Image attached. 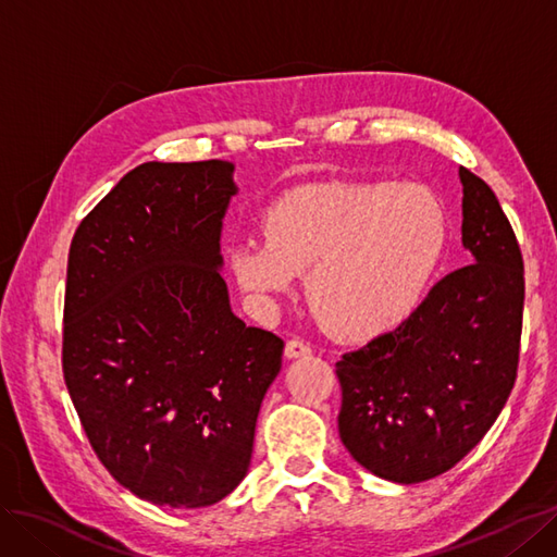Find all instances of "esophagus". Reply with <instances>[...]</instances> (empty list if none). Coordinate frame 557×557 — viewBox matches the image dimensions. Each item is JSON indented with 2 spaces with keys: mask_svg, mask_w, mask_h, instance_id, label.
<instances>
[{
  "mask_svg": "<svg viewBox=\"0 0 557 557\" xmlns=\"http://www.w3.org/2000/svg\"><path fill=\"white\" fill-rule=\"evenodd\" d=\"M309 352H311V348H309L305 342H299V339H290L288 344H285L283 356L288 358V360H297V358H307Z\"/></svg>",
  "mask_w": 557,
  "mask_h": 557,
  "instance_id": "1",
  "label": "esophagus"
}]
</instances>
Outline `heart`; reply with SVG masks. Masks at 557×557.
<instances>
[{
	"label": "heart",
	"mask_w": 557,
	"mask_h": 557,
	"mask_svg": "<svg viewBox=\"0 0 557 557\" xmlns=\"http://www.w3.org/2000/svg\"><path fill=\"white\" fill-rule=\"evenodd\" d=\"M260 225L264 239L234 242L230 274L258 311L307 295L323 323L350 342L399 327L440 269L448 221L442 201L420 185L330 181L278 195Z\"/></svg>",
	"instance_id": "1"
}]
</instances>
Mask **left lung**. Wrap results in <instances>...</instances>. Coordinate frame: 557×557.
I'll use <instances>...</instances> for the list:
<instances>
[{
  "instance_id": "8db88e82",
  "label": "left lung",
  "mask_w": 557,
  "mask_h": 557,
  "mask_svg": "<svg viewBox=\"0 0 557 557\" xmlns=\"http://www.w3.org/2000/svg\"><path fill=\"white\" fill-rule=\"evenodd\" d=\"M471 262L434 285L404 323L336 362L339 436L393 483L444 474L493 428L518 369L522 256L491 185L460 166Z\"/></svg>"
}]
</instances>
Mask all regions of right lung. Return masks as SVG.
<instances>
[{
	"mask_svg": "<svg viewBox=\"0 0 557 557\" xmlns=\"http://www.w3.org/2000/svg\"><path fill=\"white\" fill-rule=\"evenodd\" d=\"M234 164L144 162L83 218L62 372L97 458L158 507L221 502L250 467L283 342L232 313L221 232Z\"/></svg>",
	"mask_w": 557,
	"mask_h": 557,
	"instance_id": "right-lung-1",
	"label": "right lung"
}]
</instances>
